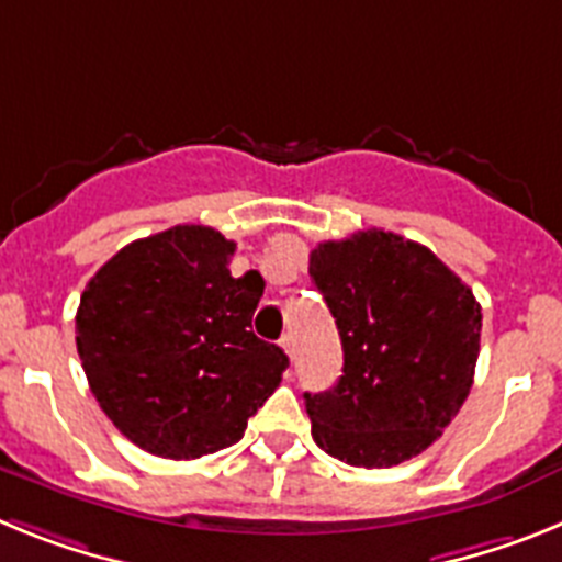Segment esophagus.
<instances>
[{
    "label": "esophagus",
    "mask_w": 562,
    "mask_h": 562,
    "mask_svg": "<svg viewBox=\"0 0 562 562\" xmlns=\"http://www.w3.org/2000/svg\"><path fill=\"white\" fill-rule=\"evenodd\" d=\"M281 349H284L286 357H290V360H292V355H295V342H292V335L281 337Z\"/></svg>",
    "instance_id": "34e87169"
}]
</instances>
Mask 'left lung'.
<instances>
[{
    "label": "left lung",
    "instance_id": "8db88e82",
    "mask_svg": "<svg viewBox=\"0 0 562 562\" xmlns=\"http://www.w3.org/2000/svg\"><path fill=\"white\" fill-rule=\"evenodd\" d=\"M342 342V376L304 394L317 448L351 467L428 450L473 389L481 306L425 245L385 231L324 241L310 256Z\"/></svg>",
    "mask_w": 562,
    "mask_h": 562
}]
</instances>
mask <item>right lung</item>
<instances>
[{
  "instance_id": "right-lung-1",
  "label": "right lung",
  "mask_w": 562,
  "mask_h": 562,
  "mask_svg": "<svg viewBox=\"0 0 562 562\" xmlns=\"http://www.w3.org/2000/svg\"><path fill=\"white\" fill-rule=\"evenodd\" d=\"M220 231L177 225L114 252L76 315L83 374L112 425L151 456L236 445L290 357L252 335L265 278H233Z\"/></svg>"
}]
</instances>
